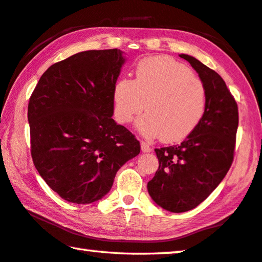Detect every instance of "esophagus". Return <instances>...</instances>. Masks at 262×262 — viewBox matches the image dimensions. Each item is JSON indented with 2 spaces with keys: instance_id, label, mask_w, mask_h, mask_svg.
<instances>
[{
  "instance_id": "34e87169",
  "label": "esophagus",
  "mask_w": 262,
  "mask_h": 262,
  "mask_svg": "<svg viewBox=\"0 0 262 262\" xmlns=\"http://www.w3.org/2000/svg\"><path fill=\"white\" fill-rule=\"evenodd\" d=\"M140 147H141V150H143L144 153L152 152V148H150V146H149L147 143H145V141H141V143H140Z\"/></svg>"
}]
</instances>
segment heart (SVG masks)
Here are the masks:
<instances>
[{"label": "heart", "mask_w": 262, "mask_h": 262, "mask_svg": "<svg viewBox=\"0 0 262 262\" xmlns=\"http://www.w3.org/2000/svg\"><path fill=\"white\" fill-rule=\"evenodd\" d=\"M146 104H144V102ZM136 128L146 138L164 143L185 139L203 118L206 90L190 68L169 56H154L137 64L135 79L122 77L113 89V109L127 124L144 110Z\"/></svg>", "instance_id": "obj_1"}]
</instances>
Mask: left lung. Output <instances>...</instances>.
<instances>
[{
  "label": "left lung",
  "instance_id": "1",
  "mask_svg": "<svg viewBox=\"0 0 262 262\" xmlns=\"http://www.w3.org/2000/svg\"><path fill=\"white\" fill-rule=\"evenodd\" d=\"M206 90L203 118L180 145L155 148L159 169L147 190L160 207L172 213L195 208L222 182L231 167L238 107L226 82L212 69L186 54Z\"/></svg>",
  "mask_w": 262,
  "mask_h": 262
}]
</instances>
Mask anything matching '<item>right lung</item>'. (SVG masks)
Segmentation results:
<instances>
[{
	"mask_svg": "<svg viewBox=\"0 0 262 262\" xmlns=\"http://www.w3.org/2000/svg\"><path fill=\"white\" fill-rule=\"evenodd\" d=\"M125 56L87 50L49 67L27 110L31 154L40 176L69 203L100 200L116 172L140 153L135 136L113 119V89Z\"/></svg>",
	"mask_w": 262,
	"mask_h": 262,
	"instance_id": "1",
	"label": "right lung"
}]
</instances>
